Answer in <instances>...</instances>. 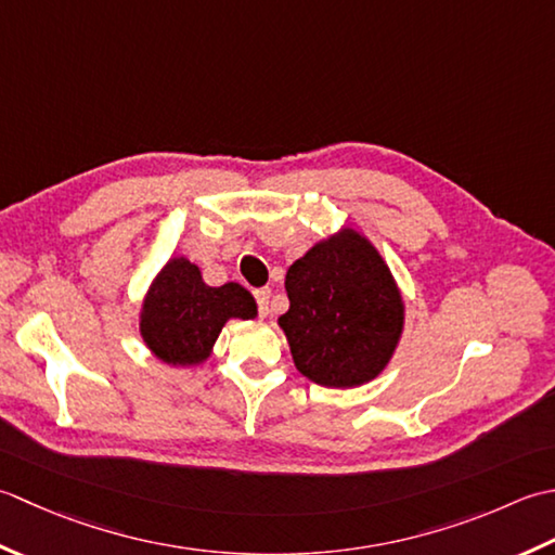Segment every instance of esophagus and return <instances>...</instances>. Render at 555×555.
<instances>
[{
	"label": "esophagus",
	"mask_w": 555,
	"mask_h": 555,
	"mask_svg": "<svg viewBox=\"0 0 555 555\" xmlns=\"http://www.w3.org/2000/svg\"><path fill=\"white\" fill-rule=\"evenodd\" d=\"M254 294H256L258 309H261V315H268V313H270V309H268V304H270V297H273V292H270L268 287H263V289H256Z\"/></svg>",
	"instance_id": "1"
}]
</instances>
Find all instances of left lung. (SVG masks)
Listing matches in <instances>:
<instances>
[{"label":"left lung","instance_id":"left-lung-1","mask_svg":"<svg viewBox=\"0 0 555 555\" xmlns=\"http://www.w3.org/2000/svg\"><path fill=\"white\" fill-rule=\"evenodd\" d=\"M289 309L278 319L294 366L325 388L378 378L402 340L404 299L366 234L343 224L287 268Z\"/></svg>","mask_w":555,"mask_h":555}]
</instances>
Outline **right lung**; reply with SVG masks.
Returning a JSON list of instances; mask_svg holds the SVG:
<instances>
[{"label":"right lung","mask_w":555,"mask_h":555,"mask_svg":"<svg viewBox=\"0 0 555 555\" xmlns=\"http://www.w3.org/2000/svg\"><path fill=\"white\" fill-rule=\"evenodd\" d=\"M256 299L240 282L210 287L186 256H172L145 292L139 333L155 359L175 369L198 366L232 319L254 321Z\"/></svg>","instance_id":"1"}]
</instances>
